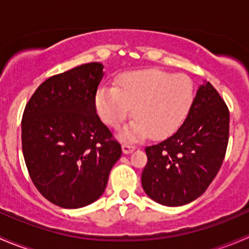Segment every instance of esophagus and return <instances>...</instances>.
Masks as SVG:
<instances>
[{
    "mask_svg": "<svg viewBox=\"0 0 249 249\" xmlns=\"http://www.w3.org/2000/svg\"><path fill=\"white\" fill-rule=\"evenodd\" d=\"M122 148H123V153H124V154H129V153L134 152V150L136 149V145L129 144V143H124V144L122 145Z\"/></svg>",
    "mask_w": 249,
    "mask_h": 249,
    "instance_id": "1",
    "label": "esophagus"
}]
</instances>
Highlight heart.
Segmentation results:
<instances>
[{
	"mask_svg": "<svg viewBox=\"0 0 249 249\" xmlns=\"http://www.w3.org/2000/svg\"><path fill=\"white\" fill-rule=\"evenodd\" d=\"M194 99L192 78L150 69L123 74L117 87L100 88L95 106L100 118L113 129L126 120L134 107L135 119L122 132L125 139H142L148 135L164 139L184 123Z\"/></svg>",
	"mask_w": 249,
	"mask_h": 249,
	"instance_id": "1",
	"label": "heart"
}]
</instances>
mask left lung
I'll return each instance as SVG.
<instances>
[{
	"label": "left lung",
	"instance_id": "left-lung-1",
	"mask_svg": "<svg viewBox=\"0 0 249 249\" xmlns=\"http://www.w3.org/2000/svg\"><path fill=\"white\" fill-rule=\"evenodd\" d=\"M229 109L210 82L200 85L192 109L171 137L145 148L142 187L154 201L182 206L205 193L219 171L229 141Z\"/></svg>",
	"mask_w": 249,
	"mask_h": 249
}]
</instances>
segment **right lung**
<instances>
[{
  "label": "right lung",
  "instance_id": "right-lung-1",
  "mask_svg": "<svg viewBox=\"0 0 249 249\" xmlns=\"http://www.w3.org/2000/svg\"><path fill=\"white\" fill-rule=\"evenodd\" d=\"M100 62L80 65L44 80L24 109L21 144L35 187L54 205L79 208L106 189L122 147L95 106L104 77Z\"/></svg>",
  "mask_w": 249,
  "mask_h": 249
}]
</instances>
